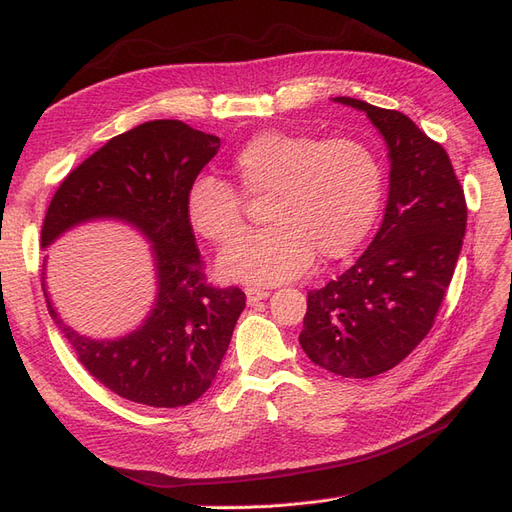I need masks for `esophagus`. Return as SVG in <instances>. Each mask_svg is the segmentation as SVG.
Instances as JSON below:
<instances>
[{
	"instance_id": "obj_1",
	"label": "esophagus",
	"mask_w": 512,
	"mask_h": 512,
	"mask_svg": "<svg viewBox=\"0 0 512 512\" xmlns=\"http://www.w3.org/2000/svg\"><path fill=\"white\" fill-rule=\"evenodd\" d=\"M245 294H247V303H258L262 299L269 297V290L267 288H260V286H247L245 288Z\"/></svg>"
}]
</instances>
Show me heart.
I'll use <instances>...</instances> for the list:
<instances>
[{"label":"heart","mask_w":512,"mask_h":512,"mask_svg":"<svg viewBox=\"0 0 512 512\" xmlns=\"http://www.w3.org/2000/svg\"><path fill=\"white\" fill-rule=\"evenodd\" d=\"M232 173L247 198H269L265 220L271 224L222 252L220 271L237 282L280 284L307 271L316 252L322 260L352 254L374 226L382 200L378 158L348 136L318 141L301 132H258L237 149ZM240 193L215 177L192 181L185 211L200 237L226 243L239 235L245 224Z\"/></svg>","instance_id":"b5f03b06"}]
</instances>
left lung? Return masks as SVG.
I'll return each instance as SVG.
<instances>
[{"mask_svg": "<svg viewBox=\"0 0 512 512\" xmlns=\"http://www.w3.org/2000/svg\"><path fill=\"white\" fill-rule=\"evenodd\" d=\"M365 111L389 145L391 188L374 241L327 286L307 292L299 335L305 354L344 378L399 365L431 331L468 222L446 149L399 111L339 96Z\"/></svg>", "mask_w": 512, "mask_h": 512, "instance_id": "8db88e82", "label": "left lung"}]
</instances>
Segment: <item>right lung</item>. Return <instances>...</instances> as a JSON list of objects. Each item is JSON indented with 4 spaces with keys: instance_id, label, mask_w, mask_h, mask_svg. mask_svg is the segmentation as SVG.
I'll return each instance as SVG.
<instances>
[{
    "instance_id": "right-lung-1",
    "label": "right lung",
    "mask_w": 512,
    "mask_h": 512,
    "mask_svg": "<svg viewBox=\"0 0 512 512\" xmlns=\"http://www.w3.org/2000/svg\"><path fill=\"white\" fill-rule=\"evenodd\" d=\"M218 149V136L183 121L141 123L76 166L44 215L42 247L76 224L102 218L132 224L153 245L156 305L126 337L91 339L72 331L44 292L51 318L89 374L136 404L179 408L203 395L245 307L241 288L207 284L185 211L188 188Z\"/></svg>"
}]
</instances>
